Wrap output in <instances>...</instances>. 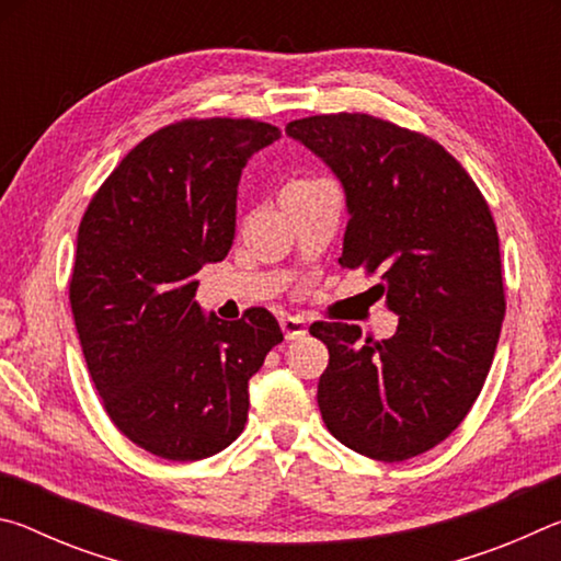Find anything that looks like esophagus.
Returning a JSON list of instances; mask_svg holds the SVG:
<instances>
[{"instance_id":"34e87169","label":"esophagus","mask_w":561,"mask_h":561,"mask_svg":"<svg viewBox=\"0 0 561 561\" xmlns=\"http://www.w3.org/2000/svg\"><path fill=\"white\" fill-rule=\"evenodd\" d=\"M279 324H282V331H284V339H287V341L307 336V321H304V317L287 314V317L279 319Z\"/></svg>"}]
</instances>
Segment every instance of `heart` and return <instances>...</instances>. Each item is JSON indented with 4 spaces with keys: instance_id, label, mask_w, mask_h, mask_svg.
I'll use <instances>...</instances> for the list:
<instances>
[{
    "instance_id": "obj_1",
    "label": "heart",
    "mask_w": 561,
    "mask_h": 561,
    "mask_svg": "<svg viewBox=\"0 0 561 561\" xmlns=\"http://www.w3.org/2000/svg\"><path fill=\"white\" fill-rule=\"evenodd\" d=\"M307 183H317V180H291L289 185H307Z\"/></svg>"
}]
</instances>
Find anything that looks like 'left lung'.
Here are the masks:
<instances>
[{
  "label": "left lung",
  "mask_w": 561,
  "mask_h": 561,
  "mask_svg": "<svg viewBox=\"0 0 561 561\" xmlns=\"http://www.w3.org/2000/svg\"><path fill=\"white\" fill-rule=\"evenodd\" d=\"M291 138L346 190L339 264L378 274L391 339L360 341L314 321L329 348L319 411L329 433L371 460L401 462L458 428L485 386L505 319L500 237L480 187L438 140L368 113L291 121Z\"/></svg>",
  "instance_id": "8db88e82"
}]
</instances>
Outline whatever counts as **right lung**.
Segmentation results:
<instances>
[{
	"mask_svg": "<svg viewBox=\"0 0 561 561\" xmlns=\"http://www.w3.org/2000/svg\"><path fill=\"white\" fill-rule=\"evenodd\" d=\"M282 138L254 118H183L130 150L79 225L69 301L113 425L165 460H203L242 433L247 381L282 344L267 309L203 317L195 274L234 240L237 183Z\"/></svg>",
	"mask_w": 561,
	"mask_h": 561,
	"instance_id": "1",
	"label": "right lung"
}]
</instances>
